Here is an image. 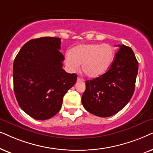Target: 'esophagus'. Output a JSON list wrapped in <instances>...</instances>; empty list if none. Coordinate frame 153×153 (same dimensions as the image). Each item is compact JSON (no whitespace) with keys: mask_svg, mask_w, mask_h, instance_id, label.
<instances>
[{"mask_svg":"<svg viewBox=\"0 0 153 153\" xmlns=\"http://www.w3.org/2000/svg\"><path fill=\"white\" fill-rule=\"evenodd\" d=\"M77 81H78V82H83L84 80H83L82 78H81L80 77H78V78H77Z\"/></svg>","mask_w":153,"mask_h":153,"instance_id":"34e87169","label":"esophagus"}]
</instances>
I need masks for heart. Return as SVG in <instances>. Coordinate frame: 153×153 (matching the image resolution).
Instances as JSON below:
<instances>
[{
  "mask_svg": "<svg viewBox=\"0 0 153 153\" xmlns=\"http://www.w3.org/2000/svg\"><path fill=\"white\" fill-rule=\"evenodd\" d=\"M115 51L108 44H88L75 48L73 54L67 53L66 63L71 68L82 71L89 78H96L104 74L111 67Z\"/></svg>",
  "mask_w": 153,
  "mask_h": 153,
  "instance_id": "1",
  "label": "heart"
}]
</instances>
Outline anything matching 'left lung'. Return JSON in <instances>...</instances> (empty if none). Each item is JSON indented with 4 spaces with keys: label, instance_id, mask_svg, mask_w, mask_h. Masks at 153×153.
Instances as JSON below:
<instances>
[{
    "label": "left lung",
    "instance_id": "1",
    "mask_svg": "<svg viewBox=\"0 0 153 153\" xmlns=\"http://www.w3.org/2000/svg\"><path fill=\"white\" fill-rule=\"evenodd\" d=\"M120 50L108 71L87 80L82 103L87 111L107 117L121 111L131 99L135 89L138 63L129 47L118 45Z\"/></svg>",
    "mask_w": 153,
    "mask_h": 153
}]
</instances>
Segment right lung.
I'll return each instance as SVG.
<instances>
[{
	"label": "right lung",
	"mask_w": 153,
	"mask_h": 153,
	"mask_svg": "<svg viewBox=\"0 0 153 153\" xmlns=\"http://www.w3.org/2000/svg\"><path fill=\"white\" fill-rule=\"evenodd\" d=\"M59 38L42 37L26 42L13 64L14 91L19 106L38 120L54 116L63 97L75 84L77 74L62 68Z\"/></svg>",
	"instance_id": "obj_1"
}]
</instances>
